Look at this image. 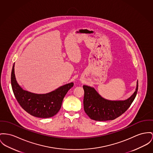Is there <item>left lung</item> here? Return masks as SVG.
Wrapping results in <instances>:
<instances>
[{"mask_svg": "<svg viewBox=\"0 0 153 153\" xmlns=\"http://www.w3.org/2000/svg\"><path fill=\"white\" fill-rule=\"evenodd\" d=\"M83 107L92 120L99 121L113 120L125 112L133 102L138 90V82L135 92L127 100L111 101L106 100L92 87L83 85Z\"/></svg>", "mask_w": 153, "mask_h": 153, "instance_id": "obj_1", "label": "left lung"}]
</instances>
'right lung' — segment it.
Listing matches in <instances>:
<instances>
[{
  "label": "right lung",
  "instance_id": "obj_1",
  "mask_svg": "<svg viewBox=\"0 0 153 153\" xmlns=\"http://www.w3.org/2000/svg\"><path fill=\"white\" fill-rule=\"evenodd\" d=\"M14 64L11 74V83L14 96L21 107L31 115L38 118H50L60 110L63 99L74 86L71 82L46 94H35L23 90L16 79Z\"/></svg>",
  "mask_w": 153,
  "mask_h": 153
}]
</instances>
